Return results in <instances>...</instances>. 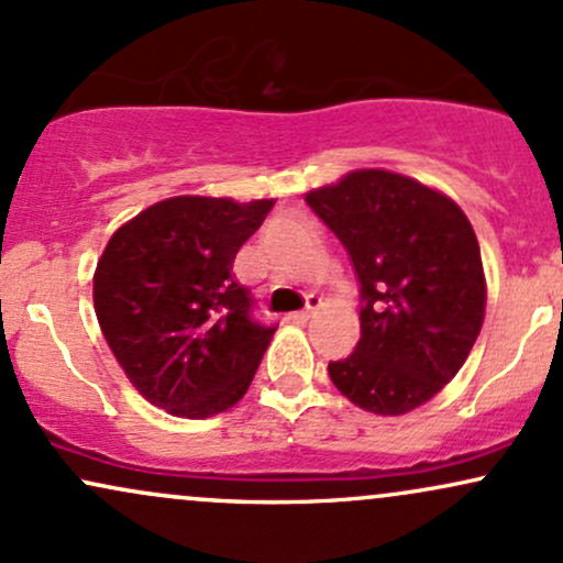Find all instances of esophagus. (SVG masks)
I'll return each instance as SVG.
<instances>
[{"mask_svg":"<svg viewBox=\"0 0 563 563\" xmlns=\"http://www.w3.org/2000/svg\"><path fill=\"white\" fill-rule=\"evenodd\" d=\"M318 307H320V299H318V296H309L307 307H303L301 312H290V314H288V320H294V322H299V325H303V322H307L309 318H312L314 309H318Z\"/></svg>","mask_w":563,"mask_h":563,"instance_id":"esophagus-1","label":"esophagus"}]
</instances>
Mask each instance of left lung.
Returning <instances> with one entry per match:
<instances>
[{
    "instance_id": "8db88e82",
    "label": "left lung",
    "mask_w": 563,
    "mask_h": 563,
    "mask_svg": "<svg viewBox=\"0 0 563 563\" xmlns=\"http://www.w3.org/2000/svg\"><path fill=\"white\" fill-rule=\"evenodd\" d=\"M339 238L360 283V341L328 363L335 389L376 416L429 402L466 363L484 322V269L455 200L384 169L303 198Z\"/></svg>"
}]
</instances>
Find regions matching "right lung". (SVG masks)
<instances>
[{
    "label": "right lung",
    "mask_w": 563,
    "mask_h": 563,
    "mask_svg": "<svg viewBox=\"0 0 563 563\" xmlns=\"http://www.w3.org/2000/svg\"><path fill=\"white\" fill-rule=\"evenodd\" d=\"M273 206L177 196L113 232L97 262L95 312L147 402L209 418L249 391L275 325L254 318L232 262Z\"/></svg>",
    "instance_id": "1"
}]
</instances>
